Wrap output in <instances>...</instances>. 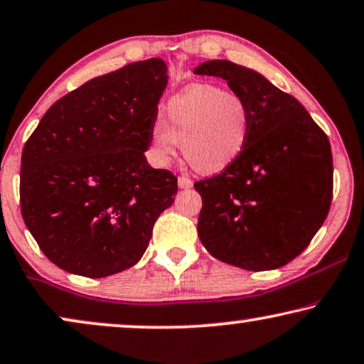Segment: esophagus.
I'll list each match as a JSON object with an SVG mask.
<instances>
[{"mask_svg": "<svg viewBox=\"0 0 364 364\" xmlns=\"http://www.w3.org/2000/svg\"><path fill=\"white\" fill-rule=\"evenodd\" d=\"M178 186H180L181 189H188V188L193 186V181L186 176H180V178H178Z\"/></svg>", "mask_w": 364, "mask_h": 364, "instance_id": "1", "label": "esophagus"}]
</instances>
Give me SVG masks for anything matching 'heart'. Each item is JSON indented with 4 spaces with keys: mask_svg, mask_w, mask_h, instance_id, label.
<instances>
[{
    "mask_svg": "<svg viewBox=\"0 0 364 364\" xmlns=\"http://www.w3.org/2000/svg\"><path fill=\"white\" fill-rule=\"evenodd\" d=\"M166 122L150 129V155L168 165L178 146L191 166L204 175L228 170L250 141L252 110L242 95L211 84H194L166 104Z\"/></svg>",
    "mask_w": 364,
    "mask_h": 364,
    "instance_id": "obj_1",
    "label": "heart"
}]
</instances>
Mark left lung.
I'll use <instances>...</instances> for the list:
<instances>
[{
    "instance_id": "1",
    "label": "left lung",
    "mask_w": 364,
    "mask_h": 364,
    "mask_svg": "<svg viewBox=\"0 0 364 364\" xmlns=\"http://www.w3.org/2000/svg\"><path fill=\"white\" fill-rule=\"evenodd\" d=\"M198 75L228 80L252 110L250 141L219 175L194 183L203 208L198 235L235 267L272 270L300 255L328 216L333 158L325 132L295 97L252 69L208 60Z\"/></svg>"
}]
</instances>
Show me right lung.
Returning <instances> with one entry per match:
<instances>
[{"instance_id":"right-lung-1","label":"right lung","mask_w":364,"mask_h":364,"mask_svg":"<svg viewBox=\"0 0 364 364\" xmlns=\"http://www.w3.org/2000/svg\"><path fill=\"white\" fill-rule=\"evenodd\" d=\"M166 84L161 59L127 64L59 99L28 138L21 214L58 267L100 279L145 254L178 193V178L145 156Z\"/></svg>"}]
</instances>
